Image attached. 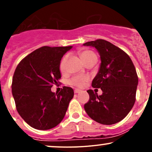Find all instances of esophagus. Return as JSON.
<instances>
[{
    "label": "esophagus",
    "instance_id": "34e87169",
    "mask_svg": "<svg viewBox=\"0 0 152 152\" xmlns=\"http://www.w3.org/2000/svg\"><path fill=\"white\" fill-rule=\"evenodd\" d=\"M80 91H80L79 89H75V90H74V93H75V94L79 93Z\"/></svg>",
    "mask_w": 152,
    "mask_h": 152
}]
</instances>
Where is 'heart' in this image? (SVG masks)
Instances as JSON below:
<instances>
[{"label": "heart", "mask_w": 152, "mask_h": 152, "mask_svg": "<svg viewBox=\"0 0 152 152\" xmlns=\"http://www.w3.org/2000/svg\"><path fill=\"white\" fill-rule=\"evenodd\" d=\"M81 56L82 59L86 62L88 59L91 57L96 56V54L94 53L92 50H81ZM68 56L67 55L64 56V57L61 60L60 64H59V70H60L61 73L64 74L66 71V61H67ZM89 80V77L86 75H78V76H75L72 77L71 79L69 80V83L71 86H74L78 88H83L85 86L86 83Z\"/></svg>", "instance_id": "heart-1"}]
</instances>
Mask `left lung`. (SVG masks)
<instances>
[{
    "instance_id": "8db88e82",
    "label": "left lung",
    "mask_w": 152,
    "mask_h": 152,
    "mask_svg": "<svg viewBox=\"0 0 152 152\" xmlns=\"http://www.w3.org/2000/svg\"><path fill=\"white\" fill-rule=\"evenodd\" d=\"M83 45L95 47L100 54L102 64L91 85L103 91L98 96L93 90L87 91L89 100L84 109L95 121L114 124L126 117L135 103L138 85L135 66L126 52L106 40L97 39Z\"/></svg>"
}]
</instances>
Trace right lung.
Listing matches in <instances>:
<instances>
[{"label":"right lung","instance_id":"right-lung-1","mask_svg":"<svg viewBox=\"0 0 152 152\" xmlns=\"http://www.w3.org/2000/svg\"><path fill=\"white\" fill-rule=\"evenodd\" d=\"M71 46H43L20 61L12 80V94L19 115L38 130L56 126L65 116L74 97L72 88L64 86L59 93L50 88L61 78L59 64Z\"/></svg>","mask_w":152,"mask_h":152}]
</instances>
